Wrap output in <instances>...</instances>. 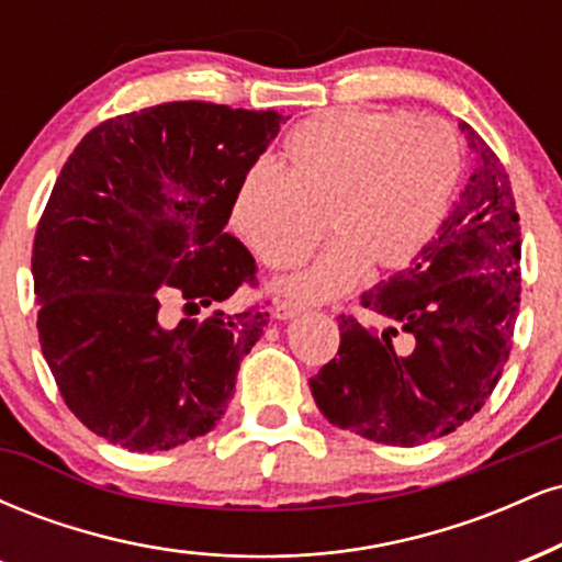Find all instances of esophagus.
Returning <instances> with one entry per match:
<instances>
[{
  "instance_id": "esophagus-1",
  "label": "esophagus",
  "mask_w": 562,
  "mask_h": 562,
  "mask_svg": "<svg viewBox=\"0 0 562 562\" xmlns=\"http://www.w3.org/2000/svg\"><path fill=\"white\" fill-rule=\"evenodd\" d=\"M301 312H303V306H299V303H293V301H277L272 306L274 319H293V317H299Z\"/></svg>"
}]
</instances>
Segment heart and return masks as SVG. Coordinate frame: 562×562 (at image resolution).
Returning a JSON list of instances; mask_svg holds the SVG:
<instances>
[{
  "label": "heart",
  "mask_w": 562,
  "mask_h": 562,
  "mask_svg": "<svg viewBox=\"0 0 562 562\" xmlns=\"http://www.w3.org/2000/svg\"><path fill=\"white\" fill-rule=\"evenodd\" d=\"M460 173L449 126L402 111H335L303 121L280 150V171L256 164L232 198V227L272 269L290 267L319 235L312 263L277 282L295 301L346 290L359 267H402L441 222Z\"/></svg>",
  "instance_id": "b5f03b06"
}]
</instances>
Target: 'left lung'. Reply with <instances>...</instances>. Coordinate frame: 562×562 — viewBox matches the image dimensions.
I'll return each mask as SVG.
<instances>
[{
  "mask_svg": "<svg viewBox=\"0 0 562 562\" xmlns=\"http://www.w3.org/2000/svg\"><path fill=\"white\" fill-rule=\"evenodd\" d=\"M479 169L438 235L362 295L378 325L340 314L338 357L308 380L338 428L417 447L468 423L502 378L520 308V224L513 187L468 124Z\"/></svg>",
  "mask_w": 562,
  "mask_h": 562,
  "instance_id": "1",
  "label": "left lung"
}]
</instances>
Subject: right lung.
<instances>
[{
    "instance_id": "right-lung-1",
    "label": "right lung",
    "mask_w": 562,
    "mask_h": 562,
    "mask_svg": "<svg viewBox=\"0 0 562 562\" xmlns=\"http://www.w3.org/2000/svg\"><path fill=\"white\" fill-rule=\"evenodd\" d=\"M285 124L274 111L164 102L102 121L63 166L34 237L38 344L68 409L128 451H166L222 420L267 308L164 325L256 282L224 232L240 177Z\"/></svg>"
}]
</instances>
